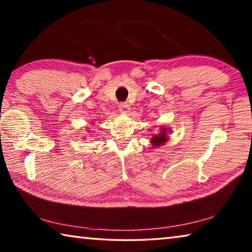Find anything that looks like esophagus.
<instances>
[{
	"mask_svg": "<svg viewBox=\"0 0 252 252\" xmlns=\"http://www.w3.org/2000/svg\"><path fill=\"white\" fill-rule=\"evenodd\" d=\"M129 110H130L129 104H126V103H120V104H119V111H120V113L126 114L127 112H129Z\"/></svg>",
	"mask_w": 252,
	"mask_h": 252,
	"instance_id": "obj_1",
	"label": "esophagus"
}]
</instances>
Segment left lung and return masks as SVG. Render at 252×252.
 <instances>
[{
  "mask_svg": "<svg viewBox=\"0 0 252 252\" xmlns=\"http://www.w3.org/2000/svg\"><path fill=\"white\" fill-rule=\"evenodd\" d=\"M171 132V129H169L167 126H160V132L157 134H153L151 138V146L153 148H158L164 144L169 140L168 133Z\"/></svg>",
  "mask_w": 252,
  "mask_h": 252,
  "instance_id": "obj_1",
  "label": "left lung"
}]
</instances>
